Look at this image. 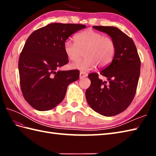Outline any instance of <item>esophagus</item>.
<instances>
[{"mask_svg":"<svg viewBox=\"0 0 156 156\" xmlns=\"http://www.w3.org/2000/svg\"><path fill=\"white\" fill-rule=\"evenodd\" d=\"M87 76H88V74H87V73L83 72H80V79L84 78V77H87Z\"/></svg>","mask_w":156,"mask_h":156,"instance_id":"1","label":"esophagus"}]
</instances>
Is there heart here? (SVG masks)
Returning <instances> with one entry per match:
<instances>
[{
    "label": "heart",
    "mask_w": 156,
    "mask_h": 156,
    "mask_svg": "<svg viewBox=\"0 0 156 156\" xmlns=\"http://www.w3.org/2000/svg\"><path fill=\"white\" fill-rule=\"evenodd\" d=\"M75 44L67 40L64 44V50L69 60H80L84 52L85 58L72 64V68L87 72L97 64L105 67L110 64L115 53L114 41L109 37L92 29L82 31L74 36Z\"/></svg>",
    "instance_id": "heart-1"
}]
</instances>
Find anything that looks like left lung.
<instances>
[{
	"instance_id": "8db88e82",
	"label": "left lung",
	"mask_w": 156,
	"mask_h": 156,
	"mask_svg": "<svg viewBox=\"0 0 156 156\" xmlns=\"http://www.w3.org/2000/svg\"><path fill=\"white\" fill-rule=\"evenodd\" d=\"M108 35L115 44L111 63L100 72L88 75L91 84L86 90L89 106L100 115L112 117L124 111L135 97L140 75L141 61L133 41L115 27L93 26Z\"/></svg>"
}]
</instances>
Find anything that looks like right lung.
Here are the masks:
<instances>
[{
    "label": "right lung",
    "instance_id": "add662e5",
    "mask_svg": "<svg viewBox=\"0 0 156 156\" xmlns=\"http://www.w3.org/2000/svg\"><path fill=\"white\" fill-rule=\"evenodd\" d=\"M86 27L80 24L51 23L33 32L19 59L22 93L33 108L45 111L64 100L68 86L78 80L77 69L62 71L68 63L64 44L71 35Z\"/></svg>",
    "mask_w": 156,
    "mask_h": 156
}]
</instances>
